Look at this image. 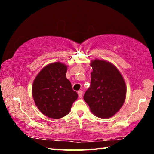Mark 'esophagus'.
Here are the masks:
<instances>
[{"instance_id":"1","label":"esophagus","mask_w":154,"mask_h":154,"mask_svg":"<svg viewBox=\"0 0 154 154\" xmlns=\"http://www.w3.org/2000/svg\"><path fill=\"white\" fill-rule=\"evenodd\" d=\"M78 95H79V98H82V96L83 95V91L82 90H79L78 91Z\"/></svg>"}]
</instances>
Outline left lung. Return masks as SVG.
I'll list each match as a JSON object with an SVG mask.
<instances>
[{
    "instance_id": "left-lung-1",
    "label": "left lung",
    "mask_w": 154,
    "mask_h": 154,
    "mask_svg": "<svg viewBox=\"0 0 154 154\" xmlns=\"http://www.w3.org/2000/svg\"><path fill=\"white\" fill-rule=\"evenodd\" d=\"M90 86L83 96L92 113L102 118L114 116L123 105L126 94L125 82L118 69L110 62H91Z\"/></svg>"
}]
</instances>
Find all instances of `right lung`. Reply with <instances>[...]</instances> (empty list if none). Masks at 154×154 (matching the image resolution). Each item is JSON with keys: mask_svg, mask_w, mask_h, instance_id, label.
<instances>
[{"mask_svg": "<svg viewBox=\"0 0 154 154\" xmlns=\"http://www.w3.org/2000/svg\"><path fill=\"white\" fill-rule=\"evenodd\" d=\"M67 66L61 62L47 65L34 80L32 96L39 111L48 118L60 119L71 111L78 97L66 79Z\"/></svg>", "mask_w": 154, "mask_h": 154, "instance_id": "right-lung-1", "label": "right lung"}]
</instances>
